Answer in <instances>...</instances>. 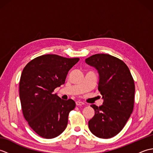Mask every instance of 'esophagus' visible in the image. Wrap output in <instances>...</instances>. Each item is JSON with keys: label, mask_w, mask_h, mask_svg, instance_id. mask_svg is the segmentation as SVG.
Listing matches in <instances>:
<instances>
[{"label": "esophagus", "mask_w": 153, "mask_h": 153, "mask_svg": "<svg viewBox=\"0 0 153 153\" xmlns=\"http://www.w3.org/2000/svg\"><path fill=\"white\" fill-rule=\"evenodd\" d=\"M76 104L77 106H82V105H84V103L82 101H76Z\"/></svg>", "instance_id": "esophagus-1"}]
</instances>
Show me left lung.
<instances>
[{
  "mask_svg": "<svg viewBox=\"0 0 153 153\" xmlns=\"http://www.w3.org/2000/svg\"><path fill=\"white\" fill-rule=\"evenodd\" d=\"M85 62L99 71L98 90L104 99L101 106L91 105L95 114L89 128L99 138H111L121 131L134 110V80L127 65L110 54H94Z\"/></svg>",
  "mask_w": 153,
  "mask_h": 153,
  "instance_id": "obj_1",
  "label": "left lung"
}]
</instances>
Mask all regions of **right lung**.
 Here are the masks:
<instances>
[{
    "label": "right lung",
    "mask_w": 153,
    "mask_h": 153,
    "mask_svg": "<svg viewBox=\"0 0 153 153\" xmlns=\"http://www.w3.org/2000/svg\"><path fill=\"white\" fill-rule=\"evenodd\" d=\"M79 60L56 54L42 55L31 60L22 71L19 91L23 115L42 137H56L66 128L76 102L61 99L53 92L65 83L68 71Z\"/></svg>",
    "instance_id": "obj_1"
}]
</instances>
